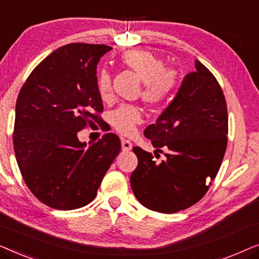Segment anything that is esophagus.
I'll use <instances>...</instances> for the list:
<instances>
[{"label":"esophagus","instance_id":"34e87169","mask_svg":"<svg viewBox=\"0 0 259 259\" xmlns=\"http://www.w3.org/2000/svg\"><path fill=\"white\" fill-rule=\"evenodd\" d=\"M121 148L123 152H130L132 150V143H131L130 140L121 139Z\"/></svg>","mask_w":259,"mask_h":259}]
</instances>
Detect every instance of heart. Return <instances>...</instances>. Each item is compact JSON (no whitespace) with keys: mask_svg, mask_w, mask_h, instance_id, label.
Here are the masks:
<instances>
[{"mask_svg":"<svg viewBox=\"0 0 259 259\" xmlns=\"http://www.w3.org/2000/svg\"><path fill=\"white\" fill-rule=\"evenodd\" d=\"M122 65L133 70L143 82L141 98L148 105H158L171 97L177 86L176 74L165 69L161 60L150 52L127 51L121 55ZM97 86L101 98L111 93V74L107 69L99 70ZM141 121V113L133 106H121L112 114V125L120 133L130 136Z\"/></svg>","mask_w":259,"mask_h":259,"instance_id":"1","label":"heart"}]
</instances>
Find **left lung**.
I'll use <instances>...</instances> for the list:
<instances>
[{"mask_svg": "<svg viewBox=\"0 0 259 259\" xmlns=\"http://www.w3.org/2000/svg\"><path fill=\"white\" fill-rule=\"evenodd\" d=\"M144 134L155 151H165L166 159L155 161L152 153L133 147L138 166L130 182L137 199L161 213L199 201L217 176L228 145L224 94L203 63L196 61V70L186 74L176 97Z\"/></svg>", "mask_w": 259, "mask_h": 259, "instance_id": "left-lung-1", "label": "left lung"}]
</instances>
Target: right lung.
<instances>
[{"label":"right lung","instance_id":"right-lung-1","mask_svg":"<svg viewBox=\"0 0 259 259\" xmlns=\"http://www.w3.org/2000/svg\"><path fill=\"white\" fill-rule=\"evenodd\" d=\"M111 49L62 46L38 63L20 91L13 136L16 161L31 193L53 208L90 204L121 150L113 133L90 146L77 139L84 126L101 121L97 66Z\"/></svg>","mask_w":259,"mask_h":259}]
</instances>
